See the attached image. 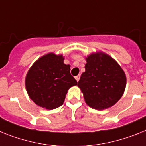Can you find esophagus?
Listing matches in <instances>:
<instances>
[{
  "label": "esophagus",
  "mask_w": 146,
  "mask_h": 146,
  "mask_svg": "<svg viewBox=\"0 0 146 146\" xmlns=\"http://www.w3.org/2000/svg\"><path fill=\"white\" fill-rule=\"evenodd\" d=\"M75 78H76V80L77 82H78L79 78H80V76H79V75H78V76H76L75 77Z\"/></svg>",
  "instance_id": "esophagus-1"
}]
</instances>
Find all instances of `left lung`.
Masks as SVG:
<instances>
[{
	"instance_id": "8db88e82",
	"label": "left lung",
	"mask_w": 146,
	"mask_h": 146,
	"mask_svg": "<svg viewBox=\"0 0 146 146\" xmlns=\"http://www.w3.org/2000/svg\"><path fill=\"white\" fill-rule=\"evenodd\" d=\"M86 60L85 72L78 82L85 102L96 110L113 106L125 90V73L112 58L103 53L91 54Z\"/></svg>"
}]
</instances>
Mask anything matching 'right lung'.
Masks as SVG:
<instances>
[{"label":"right lung","instance_id":"add662e5","mask_svg":"<svg viewBox=\"0 0 146 146\" xmlns=\"http://www.w3.org/2000/svg\"><path fill=\"white\" fill-rule=\"evenodd\" d=\"M63 62L62 55L48 54L29 69L26 78V90L38 106L47 110L62 106L68 89L77 84L70 74V66Z\"/></svg>","mask_w":146,"mask_h":146}]
</instances>
